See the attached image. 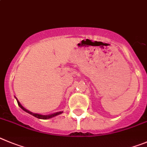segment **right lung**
Wrapping results in <instances>:
<instances>
[{"instance_id":"right-lung-1","label":"right lung","mask_w":147,"mask_h":147,"mask_svg":"<svg viewBox=\"0 0 147 147\" xmlns=\"http://www.w3.org/2000/svg\"><path fill=\"white\" fill-rule=\"evenodd\" d=\"M16 100H17V103H18L19 106H20V108H21L23 110V111H26L27 113H28V114H31V115L34 116L35 117L38 118V119H50V118H52L54 117H56V116L59 115V114H61L62 113H63V111H58V112H55V113H53V114H48V115H42V114H36V113H33L31 112V111H30L29 110L26 109L25 108H24L23 106H22L21 103H20V101H19L18 100H17V98H16Z\"/></svg>"}]
</instances>
